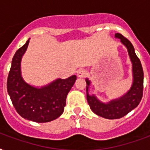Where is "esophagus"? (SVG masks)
I'll return each instance as SVG.
<instances>
[{"instance_id":"34e87169","label":"esophagus","mask_w":150,"mask_h":150,"mask_svg":"<svg viewBox=\"0 0 150 150\" xmlns=\"http://www.w3.org/2000/svg\"><path fill=\"white\" fill-rule=\"evenodd\" d=\"M87 75V71L84 69H81L78 71L77 73V76L79 78H84Z\"/></svg>"}]
</instances>
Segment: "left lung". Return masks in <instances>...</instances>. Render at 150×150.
Returning <instances> with one entry per match:
<instances>
[{
	"label": "left lung",
	"instance_id": "1",
	"mask_svg": "<svg viewBox=\"0 0 150 150\" xmlns=\"http://www.w3.org/2000/svg\"><path fill=\"white\" fill-rule=\"evenodd\" d=\"M115 37L120 39L121 43L126 47L132 64L133 82L131 89L120 98L104 103L100 102L96 96L89 95L88 92L91 82L88 79H86L87 101L90 109L98 116L107 119H117L125 116L139 104L143 94V70L140 60L135 54L134 47L121 34L115 33Z\"/></svg>",
	"mask_w": 150,
	"mask_h": 150
}]
</instances>
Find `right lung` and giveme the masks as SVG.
I'll return each instance as SVG.
<instances>
[{"mask_svg": "<svg viewBox=\"0 0 150 150\" xmlns=\"http://www.w3.org/2000/svg\"><path fill=\"white\" fill-rule=\"evenodd\" d=\"M29 40L15 52L7 81V89L14 107L23 118L38 123L55 120L64 112L66 98L75 84L76 75L57 79L41 88L32 86L21 75V60Z\"/></svg>", "mask_w": 150, "mask_h": 150, "instance_id": "add662e5", "label": "right lung"}]
</instances>
